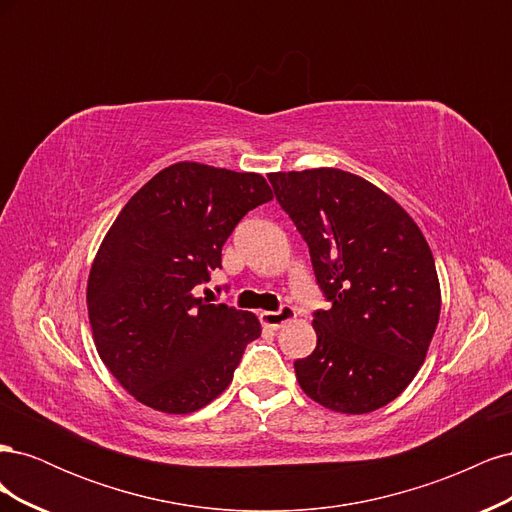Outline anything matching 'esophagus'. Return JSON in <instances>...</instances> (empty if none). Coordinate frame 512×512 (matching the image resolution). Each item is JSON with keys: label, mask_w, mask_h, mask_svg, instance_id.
I'll use <instances>...</instances> for the list:
<instances>
[{"label": "esophagus", "mask_w": 512, "mask_h": 512, "mask_svg": "<svg viewBox=\"0 0 512 512\" xmlns=\"http://www.w3.org/2000/svg\"><path fill=\"white\" fill-rule=\"evenodd\" d=\"M292 318H297V309H294L292 305H282L277 312H262L260 314V322L269 329H280L282 324L290 322Z\"/></svg>", "instance_id": "1"}]
</instances>
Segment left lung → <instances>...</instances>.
<instances>
[{"instance_id":"1","label":"left lung","mask_w":512,"mask_h":512,"mask_svg":"<svg viewBox=\"0 0 512 512\" xmlns=\"http://www.w3.org/2000/svg\"><path fill=\"white\" fill-rule=\"evenodd\" d=\"M269 181L331 303L314 312V352L294 361L301 389L335 412H374L412 382L438 327L429 245L391 196L352 173L312 168Z\"/></svg>"}]
</instances>
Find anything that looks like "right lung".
<instances>
[{
	"instance_id": "add662e5",
	"label": "right lung",
	"mask_w": 512,
	"mask_h": 512,
	"mask_svg": "<svg viewBox=\"0 0 512 512\" xmlns=\"http://www.w3.org/2000/svg\"><path fill=\"white\" fill-rule=\"evenodd\" d=\"M271 198L256 173L179 162L117 215L89 273L87 307L100 359L141 404L188 414L226 391L260 322L192 290L222 267L243 215Z\"/></svg>"
}]
</instances>
